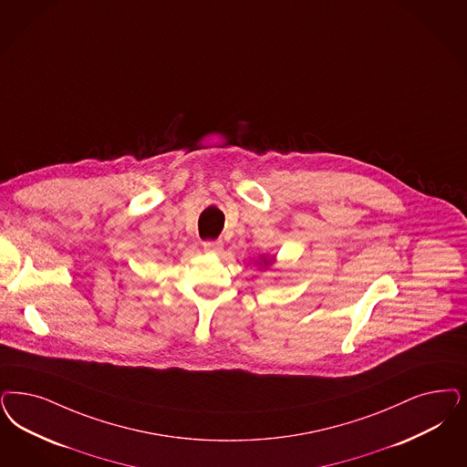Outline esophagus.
Here are the masks:
<instances>
[{"label": "esophagus", "instance_id": "obj_1", "mask_svg": "<svg viewBox=\"0 0 467 467\" xmlns=\"http://www.w3.org/2000/svg\"><path fill=\"white\" fill-rule=\"evenodd\" d=\"M203 250L207 254H219L223 250V242L221 240H207L203 243Z\"/></svg>", "mask_w": 467, "mask_h": 467}]
</instances>
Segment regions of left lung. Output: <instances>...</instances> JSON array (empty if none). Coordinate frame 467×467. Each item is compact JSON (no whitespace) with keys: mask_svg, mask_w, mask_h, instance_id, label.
Instances as JSON below:
<instances>
[{"mask_svg":"<svg viewBox=\"0 0 467 467\" xmlns=\"http://www.w3.org/2000/svg\"><path fill=\"white\" fill-rule=\"evenodd\" d=\"M264 264H265V265H267V264H269V262H267V260H264Z\"/></svg>","mask_w":467,"mask_h":467,"instance_id":"left-lung-1","label":"left lung"}]
</instances>
